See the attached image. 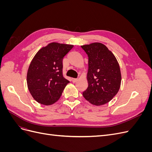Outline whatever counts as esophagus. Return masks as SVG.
I'll list each match as a JSON object with an SVG mask.
<instances>
[{"instance_id": "obj_1", "label": "esophagus", "mask_w": 152, "mask_h": 152, "mask_svg": "<svg viewBox=\"0 0 152 152\" xmlns=\"http://www.w3.org/2000/svg\"><path fill=\"white\" fill-rule=\"evenodd\" d=\"M72 82H73V83H75V82H76L78 80V79H72Z\"/></svg>"}]
</instances>
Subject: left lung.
<instances>
[{"label": "left lung", "instance_id": "8db88e82", "mask_svg": "<svg viewBox=\"0 0 152 152\" xmlns=\"http://www.w3.org/2000/svg\"><path fill=\"white\" fill-rule=\"evenodd\" d=\"M81 47L88 56V87L82 94L92 104L108 103L117 94L121 84V72L117 59L102 43L94 42Z\"/></svg>", "mask_w": 152, "mask_h": 152}]
</instances>
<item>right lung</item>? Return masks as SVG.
Masks as SVG:
<instances>
[{
	"instance_id": "add662e5",
	"label": "right lung",
	"mask_w": 152,
	"mask_h": 152,
	"mask_svg": "<svg viewBox=\"0 0 152 152\" xmlns=\"http://www.w3.org/2000/svg\"><path fill=\"white\" fill-rule=\"evenodd\" d=\"M70 44L51 42L36 53L26 75L27 86L38 103L50 105L60 98L69 83L63 76V59L73 48Z\"/></svg>"
}]
</instances>
